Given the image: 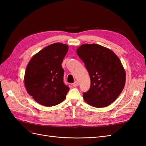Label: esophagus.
Masks as SVG:
<instances>
[{"mask_svg": "<svg viewBox=\"0 0 146 146\" xmlns=\"http://www.w3.org/2000/svg\"><path fill=\"white\" fill-rule=\"evenodd\" d=\"M78 85V82L77 81H75L74 83H72V86L74 87H76Z\"/></svg>", "mask_w": 146, "mask_h": 146, "instance_id": "1", "label": "esophagus"}]
</instances>
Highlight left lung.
I'll use <instances>...</instances> for the list:
<instances>
[{
  "mask_svg": "<svg viewBox=\"0 0 146 146\" xmlns=\"http://www.w3.org/2000/svg\"><path fill=\"white\" fill-rule=\"evenodd\" d=\"M77 54L90 74L91 86L84 92L87 104L96 108L107 107L118 98L125 83V72L121 61L108 48L92 44H83Z\"/></svg>",
  "mask_w": 146,
  "mask_h": 146,
  "instance_id": "8db88e82",
  "label": "left lung"
}]
</instances>
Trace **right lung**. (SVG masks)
Here are the masks:
<instances>
[{
	"mask_svg": "<svg viewBox=\"0 0 146 146\" xmlns=\"http://www.w3.org/2000/svg\"><path fill=\"white\" fill-rule=\"evenodd\" d=\"M68 46L56 42L46 47L30 60L25 70L24 84L29 95L46 107L63 102L69 90L63 82L61 66Z\"/></svg>",
	"mask_w": 146,
	"mask_h": 146,
	"instance_id": "1",
	"label": "right lung"
}]
</instances>
